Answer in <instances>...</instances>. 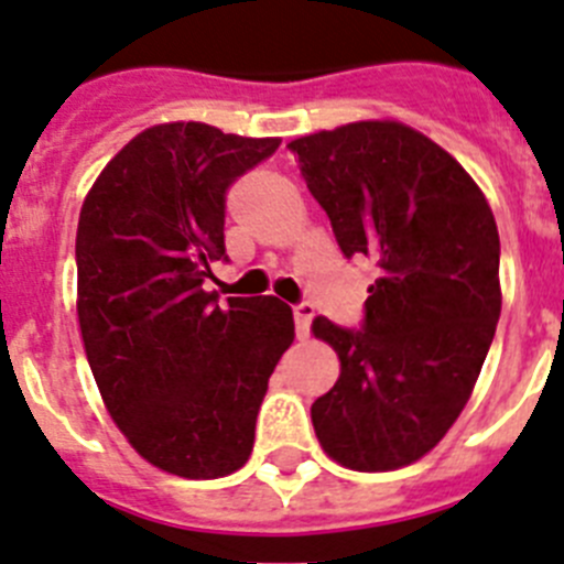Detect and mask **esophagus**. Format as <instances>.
<instances>
[{
	"label": "esophagus",
	"instance_id": "34e87169",
	"mask_svg": "<svg viewBox=\"0 0 564 564\" xmlns=\"http://www.w3.org/2000/svg\"><path fill=\"white\" fill-rule=\"evenodd\" d=\"M314 308L308 303H301V306H294V328H297V337L306 339L308 337V326H312Z\"/></svg>",
	"mask_w": 564,
	"mask_h": 564
}]
</instances>
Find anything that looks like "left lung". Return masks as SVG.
I'll return each mask as SVG.
<instances>
[{
	"instance_id": "1",
	"label": "left lung",
	"mask_w": 564,
	"mask_h": 564,
	"mask_svg": "<svg viewBox=\"0 0 564 564\" xmlns=\"http://www.w3.org/2000/svg\"><path fill=\"white\" fill-rule=\"evenodd\" d=\"M345 258L368 256L362 332L314 317L339 379L312 404L339 466L415 464L469 402L503 306L500 236L478 182L399 120H357L289 143Z\"/></svg>"
}]
</instances>
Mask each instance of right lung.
Returning <instances> with one entry per match:
<instances>
[{"label":"right lung","mask_w":564,"mask_h":564,"mask_svg":"<svg viewBox=\"0 0 564 564\" xmlns=\"http://www.w3.org/2000/svg\"><path fill=\"white\" fill-rule=\"evenodd\" d=\"M278 137L160 123L106 162L75 238L78 323L106 410L140 458L187 480L225 478L252 453L256 419L294 339L278 297L205 283L227 261L225 194Z\"/></svg>","instance_id":"right-lung-1"}]
</instances>
